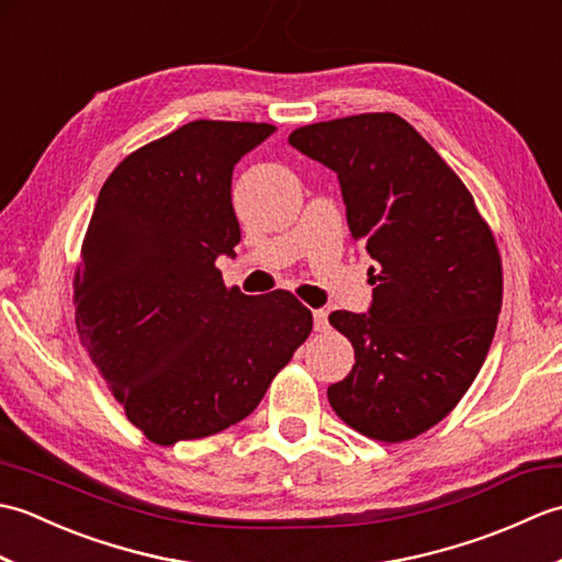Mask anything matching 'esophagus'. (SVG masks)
Here are the masks:
<instances>
[{
    "label": "esophagus",
    "mask_w": 562,
    "mask_h": 562,
    "mask_svg": "<svg viewBox=\"0 0 562 562\" xmlns=\"http://www.w3.org/2000/svg\"><path fill=\"white\" fill-rule=\"evenodd\" d=\"M314 328L316 330L328 328V312H326V308H316V312H314Z\"/></svg>",
    "instance_id": "obj_1"
}]
</instances>
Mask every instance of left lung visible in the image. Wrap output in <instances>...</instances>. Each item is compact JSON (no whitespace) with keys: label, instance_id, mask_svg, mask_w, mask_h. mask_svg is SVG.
I'll return each instance as SVG.
<instances>
[{"label":"left lung","instance_id":"1","mask_svg":"<svg viewBox=\"0 0 562 562\" xmlns=\"http://www.w3.org/2000/svg\"><path fill=\"white\" fill-rule=\"evenodd\" d=\"M290 145L338 173L355 241L376 260L367 314L333 312L355 348L328 386L342 423L405 441L447 417L479 376L503 306V260L469 188L396 113L294 130Z\"/></svg>","mask_w":562,"mask_h":562}]
</instances>
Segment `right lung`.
<instances>
[{"label":"right lung","instance_id":"1","mask_svg":"<svg viewBox=\"0 0 562 562\" xmlns=\"http://www.w3.org/2000/svg\"><path fill=\"white\" fill-rule=\"evenodd\" d=\"M272 133L188 123L117 164L93 207L75 272L77 330L154 445L241 423L312 333L294 294L248 296L214 266L241 241L234 166Z\"/></svg>","mask_w":562,"mask_h":562}]
</instances>
